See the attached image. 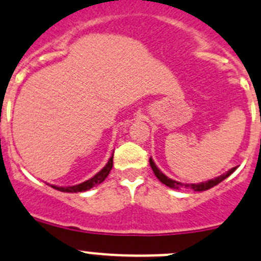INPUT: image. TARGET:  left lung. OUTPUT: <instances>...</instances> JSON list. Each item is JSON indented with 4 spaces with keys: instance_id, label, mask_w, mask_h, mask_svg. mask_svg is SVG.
Instances as JSON below:
<instances>
[{
    "instance_id": "left-lung-1",
    "label": "left lung",
    "mask_w": 261,
    "mask_h": 261,
    "mask_svg": "<svg viewBox=\"0 0 261 261\" xmlns=\"http://www.w3.org/2000/svg\"><path fill=\"white\" fill-rule=\"evenodd\" d=\"M150 166H151L153 174L156 175V177H158V179L160 180L161 182L165 184L166 186H169V188H171V189H180V188H182V186H185V188L193 189L194 191H205V190H209V189L214 188V186L218 185V184H220L221 181L226 179V177H229L230 175H231L232 172H234L235 170H237V167H238V166L232 167V169H230L229 171L225 172V174L220 175V176H218V177H215V179H211V180H209V181H205V182L190 184V185H182V184H181V182H177V181L169 179V177H167L166 175H164L163 172H161L160 170L158 169V166L155 165V163H153L151 158H150Z\"/></svg>"
}]
</instances>
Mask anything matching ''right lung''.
Here are the masks:
<instances>
[{"label": "right lung", "mask_w": 261, "mask_h": 261, "mask_svg": "<svg viewBox=\"0 0 261 261\" xmlns=\"http://www.w3.org/2000/svg\"><path fill=\"white\" fill-rule=\"evenodd\" d=\"M112 158H114V155L109 159L108 164L103 166V169L101 170V171H98L94 177H91V179L85 181V182H81V184H79V185H73V186H66V188H62V186H55V185H51V186L54 189H56V190L62 191V193H82V191L90 190V189L94 188L95 185L101 184L103 180L106 179V177H108V175L110 174V171H111V169H112V165H114Z\"/></svg>", "instance_id": "right-lung-1"}]
</instances>
